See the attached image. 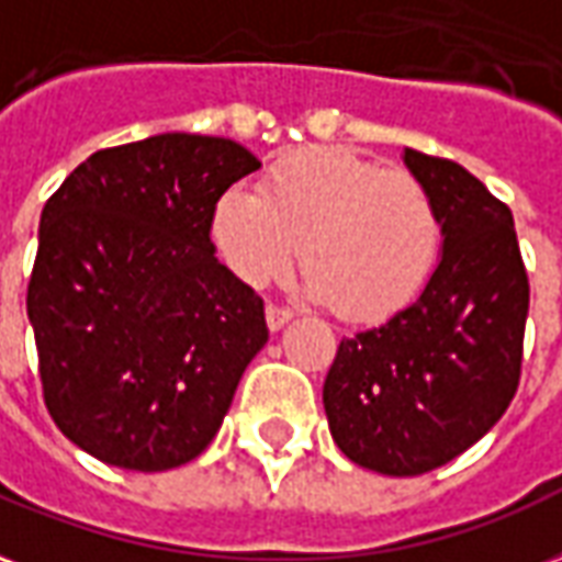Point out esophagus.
Segmentation results:
<instances>
[{"label":"esophagus","mask_w":562,"mask_h":562,"mask_svg":"<svg viewBox=\"0 0 562 562\" xmlns=\"http://www.w3.org/2000/svg\"><path fill=\"white\" fill-rule=\"evenodd\" d=\"M290 317H293V314H290L286 308H281V305H266V326H269L272 331L281 329Z\"/></svg>","instance_id":"obj_1"}]
</instances>
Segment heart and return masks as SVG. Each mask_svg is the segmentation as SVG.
<instances>
[{
  "instance_id": "obj_1",
  "label": "heart",
  "mask_w": 562,
  "mask_h": 562,
  "mask_svg": "<svg viewBox=\"0 0 562 562\" xmlns=\"http://www.w3.org/2000/svg\"><path fill=\"white\" fill-rule=\"evenodd\" d=\"M212 241L233 276L263 286L299 248L311 296L350 323H380L419 296L443 248L431 191L350 149H302L251 188L224 191Z\"/></svg>"
}]
</instances>
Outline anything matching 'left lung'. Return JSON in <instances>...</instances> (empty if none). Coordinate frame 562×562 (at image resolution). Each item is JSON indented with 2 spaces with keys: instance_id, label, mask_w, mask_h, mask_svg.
Segmentation results:
<instances>
[{
  "instance_id": "left-lung-1",
  "label": "left lung",
  "mask_w": 562,
  "mask_h": 562,
  "mask_svg": "<svg viewBox=\"0 0 562 562\" xmlns=\"http://www.w3.org/2000/svg\"><path fill=\"white\" fill-rule=\"evenodd\" d=\"M443 221L422 296L341 338L323 383L335 443L359 467L422 476L497 425L518 392L530 281L512 209L461 164L404 149Z\"/></svg>"
}]
</instances>
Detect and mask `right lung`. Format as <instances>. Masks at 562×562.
I'll return each mask as SVG.
<instances>
[{
	"label": "right lung",
	"mask_w": 562,
	"mask_h": 562,
	"mask_svg": "<svg viewBox=\"0 0 562 562\" xmlns=\"http://www.w3.org/2000/svg\"><path fill=\"white\" fill-rule=\"evenodd\" d=\"M260 170L227 137L98 149L44 203L26 311L44 404L104 464L194 461L269 341L263 299L215 260L221 194Z\"/></svg>",
	"instance_id": "1"
}]
</instances>
